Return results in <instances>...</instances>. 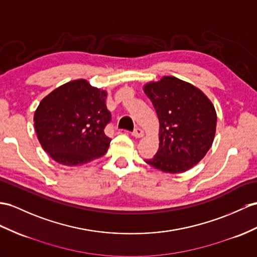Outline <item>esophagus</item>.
I'll return each instance as SVG.
<instances>
[{"mask_svg": "<svg viewBox=\"0 0 257 257\" xmlns=\"http://www.w3.org/2000/svg\"><path fill=\"white\" fill-rule=\"evenodd\" d=\"M132 135H133L134 137H137V139H139V137H143L144 135H145V132H144L143 128L137 127V128L134 130V132L132 133Z\"/></svg>", "mask_w": 257, "mask_h": 257, "instance_id": "obj_1", "label": "esophagus"}]
</instances>
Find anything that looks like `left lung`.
Listing matches in <instances>:
<instances>
[{"mask_svg": "<svg viewBox=\"0 0 257 257\" xmlns=\"http://www.w3.org/2000/svg\"><path fill=\"white\" fill-rule=\"evenodd\" d=\"M143 90L159 120V148L148 165L166 173H183L201 161L216 134L217 113L205 93L187 81L162 76Z\"/></svg>", "mask_w": 257, "mask_h": 257, "instance_id": "obj_1", "label": "left lung"}]
</instances>
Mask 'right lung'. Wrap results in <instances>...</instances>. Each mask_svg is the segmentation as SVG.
I'll use <instances>...</instances> for the list:
<instances>
[{
  "instance_id": "right-lung-1",
  "label": "right lung",
  "mask_w": 257,
  "mask_h": 257,
  "mask_svg": "<svg viewBox=\"0 0 257 257\" xmlns=\"http://www.w3.org/2000/svg\"><path fill=\"white\" fill-rule=\"evenodd\" d=\"M108 92L88 80L75 79L43 98L34 114L41 147L60 165L74 167L103 156L111 140L103 130L111 114Z\"/></svg>"
}]
</instances>
